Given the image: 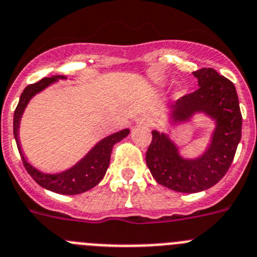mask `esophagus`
<instances>
[{
  "label": "esophagus",
  "mask_w": 257,
  "mask_h": 257,
  "mask_svg": "<svg viewBox=\"0 0 257 257\" xmlns=\"http://www.w3.org/2000/svg\"><path fill=\"white\" fill-rule=\"evenodd\" d=\"M134 124L136 125H150L151 124V120H150L149 116H141L138 117V119H136V121H134Z\"/></svg>",
  "instance_id": "1"
}]
</instances>
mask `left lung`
Wrapping results in <instances>:
<instances>
[{
	"label": "left lung",
	"mask_w": 257,
	"mask_h": 257,
	"mask_svg": "<svg viewBox=\"0 0 257 257\" xmlns=\"http://www.w3.org/2000/svg\"><path fill=\"white\" fill-rule=\"evenodd\" d=\"M200 88L182 97L168 112L166 132L152 131L146 163L161 186L182 193L211 188L228 172L241 141L242 115L235 87L214 69L193 71ZM198 114L214 121L205 150L196 158H184L168 132L189 123Z\"/></svg>",
	"instance_id": "1"
}]
</instances>
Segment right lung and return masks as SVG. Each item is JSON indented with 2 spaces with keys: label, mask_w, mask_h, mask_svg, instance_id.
<instances>
[{
  "label": "right lung",
  "mask_w": 257,
  "mask_h": 257,
  "mask_svg": "<svg viewBox=\"0 0 257 257\" xmlns=\"http://www.w3.org/2000/svg\"><path fill=\"white\" fill-rule=\"evenodd\" d=\"M65 79L66 77H64V75L43 78L42 80H39L34 84L28 85L27 88L23 91L19 103L16 106L15 112H14V137H15L18 150H19L27 172L39 186L48 189V191L55 192V193H60V195H79V193H83V192L96 187L102 180V178L106 174V170L110 165L112 146L119 141L124 140L131 131L128 128L121 129V131L115 132L110 136H106L105 138L98 141L78 163H75L66 170H62V172L45 173L32 165L25 157L22 149V143H20L19 131L23 114H24L28 103L31 102V100L36 94L41 93L59 80Z\"/></svg>",
  "instance_id": "add662e5"
}]
</instances>
